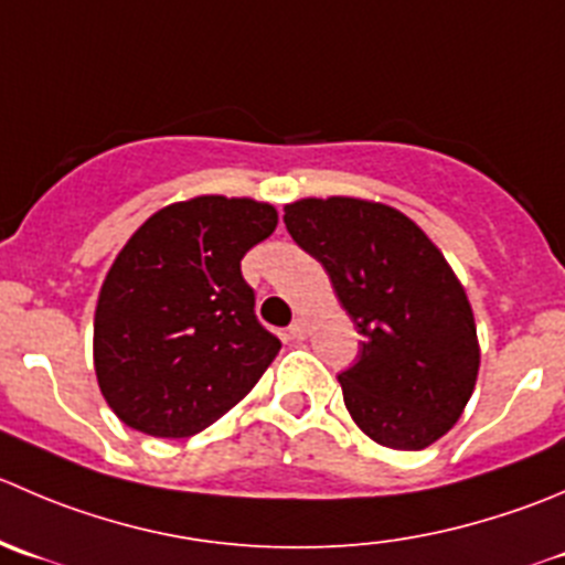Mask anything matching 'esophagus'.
<instances>
[{
  "label": "esophagus",
  "mask_w": 565,
  "mask_h": 565,
  "mask_svg": "<svg viewBox=\"0 0 565 565\" xmlns=\"http://www.w3.org/2000/svg\"><path fill=\"white\" fill-rule=\"evenodd\" d=\"M306 333H309V326H306L303 317H298V320H295L292 326H289V337H292V339H306Z\"/></svg>",
  "instance_id": "esophagus-1"
}]
</instances>
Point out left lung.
<instances>
[{"label": "left lung", "instance_id": "obj_1", "mask_svg": "<svg viewBox=\"0 0 565 565\" xmlns=\"http://www.w3.org/2000/svg\"><path fill=\"white\" fill-rule=\"evenodd\" d=\"M284 223L364 337L339 375L355 425L392 450L439 441L480 370L472 306L445 254L399 210L350 195L295 201Z\"/></svg>", "mask_w": 565, "mask_h": 565}]
</instances>
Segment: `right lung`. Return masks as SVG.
Masks as SVG:
<instances>
[{"label": "right lung", "mask_w": 565, "mask_h": 565, "mask_svg": "<svg viewBox=\"0 0 565 565\" xmlns=\"http://www.w3.org/2000/svg\"><path fill=\"white\" fill-rule=\"evenodd\" d=\"M276 226L265 201L195 195L126 239L93 317L98 388L124 425L188 439L265 375L281 342L256 320L239 262Z\"/></svg>", "instance_id": "1"}]
</instances>
